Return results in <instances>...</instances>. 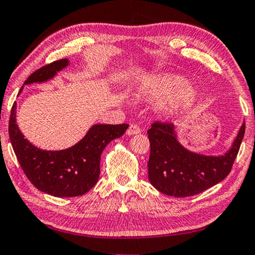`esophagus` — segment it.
<instances>
[{"label": "esophagus", "mask_w": 255, "mask_h": 255, "mask_svg": "<svg viewBox=\"0 0 255 255\" xmlns=\"http://www.w3.org/2000/svg\"><path fill=\"white\" fill-rule=\"evenodd\" d=\"M139 132H140V128L138 127L137 125L131 124V125H129L126 133L128 136H131V135H137V133H139Z\"/></svg>", "instance_id": "34e87169"}]
</instances>
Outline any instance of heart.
I'll return each mask as SVG.
<instances>
[{
  "label": "heart",
  "instance_id": "1",
  "mask_svg": "<svg viewBox=\"0 0 255 255\" xmlns=\"http://www.w3.org/2000/svg\"><path fill=\"white\" fill-rule=\"evenodd\" d=\"M135 97L145 102L162 103L174 98L175 107H189L196 100V91L183 77L161 73L144 77L135 88Z\"/></svg>",
  "mask_w": 255,
  "mask_h": 255
}]
</instances>
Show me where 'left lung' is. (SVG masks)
I'll list each match as a JSON object with an SVG mask.
<instances>
[{
  "label": "left lung",
  "mask_w": 255,
  "mask_h": 255,
  "mask_svg": "<svg viewBox=\"0 0 255 255\" xmlns=\"http://www.w3.org/2000/svg\"><path fill=\"white\" fill-rule=\"evenodd\" d=\"M245 132V123L224 155L191 152L178 139L173 124L154 123L148 129V180L167 196L190 197L214 187L230 174Z\"/></svg>",
  "instance_id": "left-lung-1"
}]
</instances>
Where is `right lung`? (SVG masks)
<instances>
[{
  "label": "right lung",
  "instance_id": "1",
  "mask_svg": "<svg viewBox=\"0 0 255 255\" xmlns=\"http://www.w3.org/2000/svg\"><path fill=\"white\" fill-rule=\"evenodd\" d=\"M68 59H59L33 72L24 85L44 83L68 66ZM23 86L19 94L22 92ZM16 102L8 123V136L21 167L34 187L58 198L84 195L98 182L103 149L116 138L122 137L128 125H93L86 135L70 148L45 150L24 138L16 125Z\"/></svg>",
  "mask_w": 255,
  "mask_h": 255
}]
</instances>
